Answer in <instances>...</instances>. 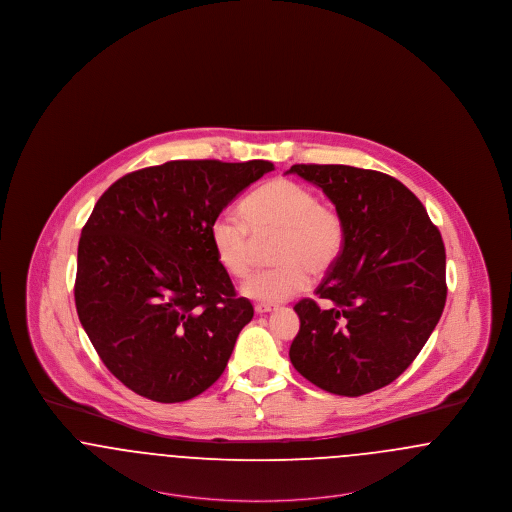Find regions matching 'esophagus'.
<instances>
[{
    "label": "esophagus",
    "instance_id": "1",
    "mask_svg": "<svg viewBox=\"0 0 512 512\" xmlns=\"http://www.w3.org/2000/svg\"><path fill=\"white\" fill-rule=\"evenodd\" d=\"M276 307H272V305H263V303H259V305H255V313L257 315H267V313H272Z\"/></svg>",
    "mask_w": 512,
    "mask_h": 512
}]
</instances>
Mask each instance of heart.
Listing matches in <instances>:
<instances>
[{"label": "heart", "mask_w": 512, "mask_h": 512, "mask_svg": "<svg viewBox=\"0 0 512 512\" xmlns=\"http://www.w3.org/2000/svg\"><path fill=\"white\" fill-rule=\"evenodd\" d=\"M242 222L213 220L209 242L220 268L232 278H245L253 267V240L278 236L272 247L274 268L251 276L245 297L263 305H280L309 286V272L324 274L338 261L345 242L340 213L311 188L288 178H274L240 205Z\"/></svg>", "instance_id": "heart-1"}]
</instances>
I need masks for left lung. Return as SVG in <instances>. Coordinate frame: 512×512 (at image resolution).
I'll return each instance as SVG.
<instances>
[{
  "mask_svg": "<svg viewBox=\"0 0 512 512\" xmlns=\"http://www.w3.org/2000/svg\"><path fill=\"white\" fill-rule=\"evenodd\" d=\"M336 205L345 226L338 261L290 347L295 370L320 390L359 397L401 376L445 307V247L418 197L393 176L347 165H293Z\"/></svg>",
  "mask_w": 512,
  "mask_h": 512,
  "instance_id": "obj_1",
  "label": "left lung"
}]
</instances>
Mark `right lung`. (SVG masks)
I'll list each match as a JSON object with an SVG mask.
<instances>
[{"mask_svg":"<svg viewBox=\"0 0 512 512\" xmlns=\"http://www.w3.org/2000/svg\"><path fill=\"white\" fill-rule=\"evenodd\" d=\"M270 161H169L119 178L82 228L74 303L99 359L126 388L180 403L211 388L245 324L209 242L222 209Z\"/></svg>","mask_w":512,"mask_h":512,"instance_id":"obj_1","label":"right lung"}]
</instances>
